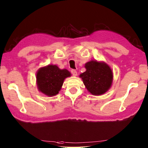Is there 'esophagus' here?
<instances>
[{
	"instance_id": "34e87169",
	"label": "esophagus",
	"mask_w": 148,
	"mask_h": 148,
	"mask_svg": "<svg viewBox=\"0 0 148 148\" xmlns=\"http://www.w3.org/2000/svg\"><path fill=\"white\" fill-rule=\"evenodd\" d=\"M71 73L72 74V76H76L77 75V71H76V70H74V69H72L71 71Z\"/></svg>"
}]
</instances>
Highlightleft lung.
I'll use <instances>...</instances> for the list:
<instances>
[{"label":"left lung","mask_w":148,"mask_h":148,"mask_svg":"<svg viewBox=\"0 0 148 148\" xmlns=\"http://www.w3.org/2000/svg\"><path fill=\"white\" fill-rule=\"evenodd\" d=\"M86 71L80 74L87 89L93 95H101L108 90L112 82V72L103 62L91 61L85 64Z\"/></svg>","instance_id":"8db88e82"}]
</instances>
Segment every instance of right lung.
Instances as JSON below:
<instances>
[{
  "instance_id": "right-lung-1",
  "label": "right lung",
  "mask_w": 148,
  "mask_h": 148,
  "mask_svg": "<svg viewBox=\"0 0 148 148\" xmlns=\"http://www.w3.org/2000/svg\"><path fill=\"white\" fill-rule=\"evenodd\" d=\"M71 73L66 69H60L56 65H48L40 69L36 75L37 87L39 91L48 96L59 93L66 77Z\"/></svg>"
}]
</instances>
